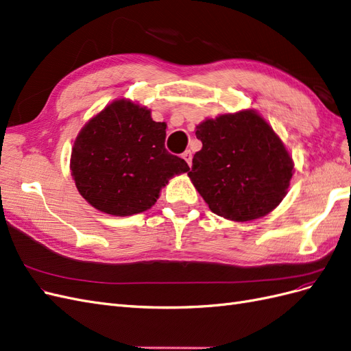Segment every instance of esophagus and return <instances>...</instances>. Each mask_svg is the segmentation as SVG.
Returning a JSON list of instances; mask_svg holds the SVG:
<instances>
[{
  "mask_svg": "<svg viewBox=\"0 0 351 351\" xmlns=\"http://www.w3.org/2000/svg\"><path fill=\"white\" fill-rule=\"evenodd\" d=\"M183 158L186 159V162L189 164V167H192V159H193V154H192V151H186V152L183 154Z\"/></svg>",
  "mask_w": 351,
  "mask_h": 351,
  "instance_id": "obj_1",
  "label": "esophagus"
}]
</instances>
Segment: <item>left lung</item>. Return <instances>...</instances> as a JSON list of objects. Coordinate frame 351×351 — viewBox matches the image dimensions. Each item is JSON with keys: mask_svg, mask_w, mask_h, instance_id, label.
Here are the masks:
<instances>
[{"mask_svg": "<svg viewBox=\"0 0 351 351\" xmlns=\"http://www.w3.org/2000/svg\"><path fill=\"white\" fill-rule=\"evenodd\" d=\"M202 149L187 176L214 214L252 221L277 208L294 173L282 141L254 110L221 114L196 125Z\"/></svg>", "mask_w": 351, "mask_h": 351, "instance_id": "obj_1", "label": "left lung"}]
</instances>
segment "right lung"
I'll list each match as a JSON object with an SVG mask.
<instances>
[{"mask_svg": "<svg viewBox=\"0 0 351 351\" xmlns=\"http://www.w3.org/2000/svg\"><path fill=\"white\" fill-rule=\"evenodd\" d=\"M165 123L152 120L151 110L130 99L108 104L73 145L70 169L79 193L115 217L151 209L168 180L190 169L165 149Z\"/></svg>", "mask_w": 351, "mask_h": 351, "instance_id": "1", "label": "right lung"}]
</instances>
